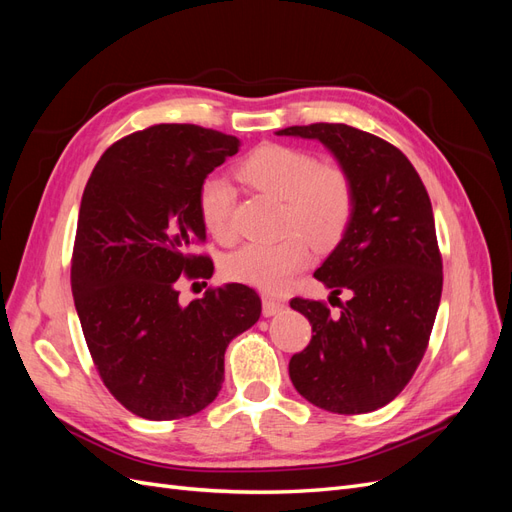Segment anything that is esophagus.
<instances>
[{
	"label": "esophagus",
	"mask_w": 512,
	"mask_h": 512,
	"mask_svg": "<svg viewBox=\"0 0 512 512\" xmlns=\"http://www.w3.org/2000/svg\"><path fill=\"white\" fill-rule=\"evenodd\" d=\"M284 307H286L284 301H277L273 297H262V314H265L267 318L284 312Z\"/></svg>",
	"instance_id": "esophagus-1"
}]
</instances>
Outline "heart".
<instances>
[{"mask_svg":"<svg viewBox=\"0 0 512 512\" xmlns=\"http://www.w3.org/2000/svg\"><path fill=\"white\" fill-rule=\"evenodd\" d=\"M239 177L250 188L280 198L284 230H294L275 243H245L224 258V273L235 282L260 290H282L312 260V245L331 250L344 239L354 215V185L339 164L318 162L314 153L288 145H262L239 166ZM230 185L207 177L198 188V213L209 235L232 239Z\"/></svg>","mask_w":512,"mask_h":512,"instance_id":"heart-1","label":"heart"}]
</instances>
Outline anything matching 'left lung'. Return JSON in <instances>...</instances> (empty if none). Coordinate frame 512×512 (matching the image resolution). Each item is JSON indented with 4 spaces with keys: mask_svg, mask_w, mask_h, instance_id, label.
I'll return each instance as SVG.
<instances>
[{
    "mask_svg": "<svg viewBox=\"0 0 512 512\" xmlns=\"http://www.w3.org/2000/svg\"><path fill=\"white\" fill-rule=\"evenodd\" d=\"M277 136L314 138L348 170L354 215L314 273L331 297L350 292L339 316L327 303L292 299L312 342L290 359V380L309 404L337 414L374 412L414 376L442 297V256L431 200L410 160L346 123H312Z\"/></svg>",
    "mask_w": 512,
    "mask_h": 512,
    "instance_id": "left-lung-1",
    "label": "left lung"
}]
</instances>
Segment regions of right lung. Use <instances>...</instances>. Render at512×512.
Instances as JSON below:
<instances>
[{"mask_svg":"<svg viewBox=\"0 0 512 512\" xmlns=\"http://www.w3.org/2000/svg\"><path fill=\"white\" fill-rule=\"evenodd\" d=\"M237 136L160 123L123 136L91 173L76 224L72 294L104 386L136 416L173 421L205 410L224 382L232 337L260 318L243 284L183 305L177 280L211 277L198 188L235 156Z\"/></svg>","mask_w":512,"mask_h":512,"instance_id":"right-lung-1","label":"right lung"}]
</instances>
